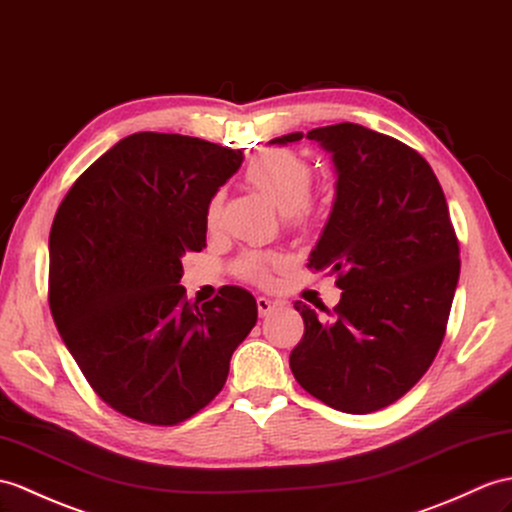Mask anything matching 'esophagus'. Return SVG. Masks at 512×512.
Instances as JSON below:
<instances>
[{
  "label": "esophagus",
  "instance_id": "1",
  "mask_svg": "<svg viewBox=\"0 0 512 512\" xmlns=\"http://www.w3.org/2000/svg\"><path fill=\"white\" fill-rule=\"evenodd\" d=\"M275 307H277V303H275V301L266 299V296H257V312H259V316H261V318L268 316L272 310H275Z\"/></svg>",
  "mask_w": 512,
  "mask_h": 512
}]
</instances>
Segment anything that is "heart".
Here are the masks:
<instances>
[{
  "label": "heart",
  "instance_id": "heart-1",
  "mask_svg": "<svg viewBox=\"0 0 512 512\" xmlns=\"http://www.w3.org/2000/svg\"><path fill=\"white\" fill-rule=\"evenodd\" d=\"M246 181L255 189H259L272 205H275L283 216H288L294 222H303L310 218L312 202L307 200L312 189L314 174L310 163L292 150H266L248 163ZM222 209V196L216 194L211 198L207 207V222L209 227L218 222ZM279 264L275 255H259L248 253L237 261V272L244 279L251 281H266L272 266Z\"/></svg>",
  "mask_w": 512,
  "mask_h": 512
}]
</instances>
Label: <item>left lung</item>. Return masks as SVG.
I'll list each match as a JSON object with an SVG mask.
<instances>
[{
  "mask_svg": "<svg viewBox=\"0 0 512 512\" xmlns=\"http://www.w3.org/2000/svg\"><path fill=\"white\" fill-rule=\"evenodd\" d=\"M316 141L331 154L336 198L310 268L338 275L340 303L305 323L290 368L327 406L366 414L419 382L441 347L460 277L447 200L417 150L360 124H336L268 141Z\"/></svg>",
  "mask_w": 512,
  "mask_h": 512,
  "instance_id": "1",
  "label": "left lung"
}]
</instances>
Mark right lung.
Returning a JSON list of instances; mask_svg holds the SVG:
<instances>
[{
  "mask_svg": "<svg viewBox=\"0 0 512 512\" xmlns=\"http://www.w3.org/2000/svg\"><path fill=\"white\" fill-rule=\"evenodd\" d=\"M242 150L135 133L80 174L50 231V310L71 358L117 412L152 425L194 417L218 395L257 323L255 296L224 285L189 303L185 251L207 246V207Z\"/></svg>",
  "mask_w": 512,
  "mask_h": 512,
  "instance_id": "obj_1",
  "label": "right lung"
}]
</instances>
